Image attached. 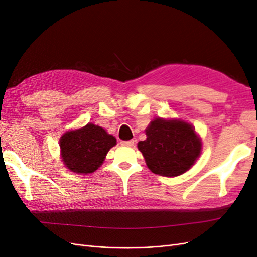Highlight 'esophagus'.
I'll return each mask as SVG.
<instances>
[{"label": "esophagus", "instance_id": "1", "mask_svg": "<svg viewBox=\"0 0 257 257\" xmlns=\"http://www.w3.org/2000/svg\"><path fill=\"white\" fill-rule=\"evenodd\" d=\"M134 144H135L134 139H131V141H125V142H121V145L125 146V147H132V146H134Z\"/></svg>", "mask_w": 257, "mask_h": 257}]
</instances>
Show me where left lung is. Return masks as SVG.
Here are the masks:
<instances>
[{"label":"left lung","instance_id":"left-lung-1","mask_svg":"<svg viewBox=\"0 0 257 257\" xmlns=\"http://www.w3.org/2000/svg\"><path fill=\"white\" fill-rule=\"evenodd\" d=\"M147 139L137 147L153 174L177 177L189 170L201 151V141L182 120L155 119L146 128Z\"/></svg>","mask_w":257,"mask_h":257}]
</instances>
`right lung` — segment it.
<instances>
[{
    "instance_id": "1",
    "label": "right lung",
    "mask_w": 257,
    "mask_h": 257,
    "mask_svg": "<svg viewBox=\"0 0 257 257\" xmlns=\"http://www.w3.org/2000/svg\"><path fill=\"white\" fill-rule=\"evenodd\" d=\"M116 139L98 125L68 131L60 139L61 157L65 166L77 174H92L103 164Z\"/></svg>"
}]
</instances>
